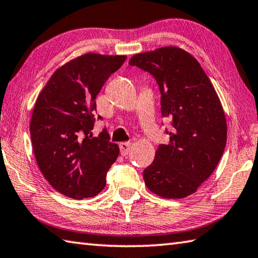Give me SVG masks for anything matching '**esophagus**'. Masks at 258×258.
Returning a JSON list of instances; mask_svg holds the SVG:
<instances>
[{"label":"esophagus","instance_id":"1","mask_svg":"<svg viewBox=\"0 0 258 258\" xmlns=\"http://www.w3.org/2000/svg\"><path fill=\"white\" fill-rule=\"evenodd\" d=\"M119 148H120V153L122 156H125L128 155L131 149V143H120L119 144Z\"/></svg>","mask_w":258,"mask_h":258}]
</instances>
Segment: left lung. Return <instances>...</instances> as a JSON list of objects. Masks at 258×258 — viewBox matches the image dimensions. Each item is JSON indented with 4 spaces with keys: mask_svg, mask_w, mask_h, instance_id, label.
<instances>
[{
    "mask_svg": "<svg viewBox=\"0 0 258 258\" xmlns=\"http://www.w3.org/2000/svg\"><path fill=\"white\" fill-rule=\"evenodd\" d=\"M129 64L152 74L164 118L172 120L169 144L159 145L143 175L149 191L165 199L191 196L215 171L227 143L219 96L191 53L175 46L137 53Z\"/></svg>",
    "mask_w": 258,
    "mask_h": 258,
    "instance_id": "obj_1",
    "label": "left lung"
}]
</instances>
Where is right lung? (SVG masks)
<instances>
[{"mask_svg":"<svg viewBox=\"0 0 258 258\" xmlns=\"http://www.w3.org/2000/svg\"><path fill=\"white\" fill-rule=\"evenodd\" d=\"M127 56L85 53L51 75L38 95L30 135L38 167L50 185L82 200L99 194L119 155L104 129L93 137L95 98ZM101 119V116H99Z\"/></svg>","mask_w":258,"mask_h":258,"instance_id":"obj_1","label":"right lung"}]
</instances>
